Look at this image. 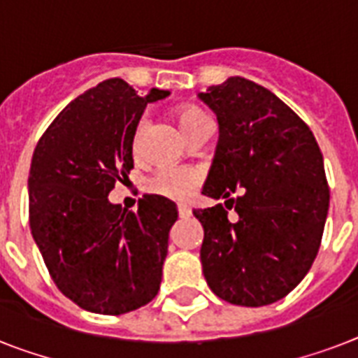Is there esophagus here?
I'll use <instances>...</instances> for the list:
<instances>
[{"label":"esophagus","mask_w":358,"mask_h":358,"mask_svg":"<svg viewBox=\"0 0 358 358\" xmlns=\"http://www.w3.org/2000/svg\"><path fill=\"white\" fill-rule=\"evenodd\" d=\"M178 215H180V217H189L191 210L187 206H184V204H180V206H178Z\"/></svg>","instance_id":"34e87169"}]
</instances>
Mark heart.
<instances>
[{"mask_svg": "<svg viewBox=\"0 0 358 358\" xmlns=\"http://www.w3.org/2000/svg\"><path fill=\"white\" fill-rule=\"evenodd\" d=\"M178 122L184 134L189 137L202 122H208V115L196 108H184L178 111ZM145 131V122L139 124L134 137V150L139 152L141 137ZM202 182V173L195 167H163L146 182V189L154 195L165 196L171 201H185L196 191Z\"/></svg>", "mask_w": 358, "mask_h": 358, "instance_id": "heart-1", "label": "heart"}]
</instances>
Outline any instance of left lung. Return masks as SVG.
Returning <instances> with one entry per match:
<instances>
[{
  "label": "left lung",
  "mask_w": 358,
  "mask_h": 358,
  "mask_svg": "<svg viewBox=\"0 0 358 358\" xmlns=\"http://www.w3.org/2000/svg\"><path fill=\"white\" fill-rule=\"evenodd\" d=\"M199 98L219 122L202 193L224 199L193 210L204 229L202 273L232 305H271L305 278L322 243L329 212L322 152L310 128L255 81L234 76Z\"/></svg>",
  "instance_id": "left-lung-1"
}]
</instances>
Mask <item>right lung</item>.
<instances>
[{"label":"right lung","instance_id":"1","mask_svg":"<svg viewBox=\"0 0 358 358\" xmlns=\"http://www.w3.org/2000/svg\"><path fill=\"white\" fill-rule=\"evenodd\" d=\"M120 78L66 106L38 141L29 171V224L53 282L83 310L119 316L150 303L162 284L173 201L143 195L137 212L109 202L134 167V137L146 103Z\"/></svg>","mask_w":358,"mask_h":358}]
</instances>
